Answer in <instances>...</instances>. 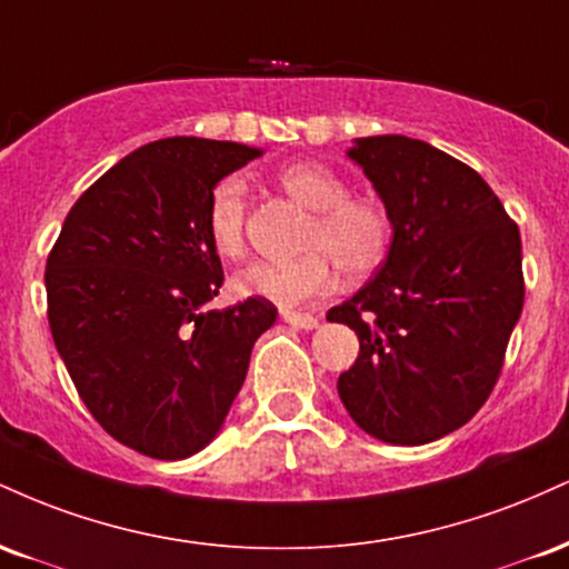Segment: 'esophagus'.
<instances>
[{
	"label": "esophagus",
	"instance_id": "34e87169",
	"mask_svg": "<svg viewBox=\"0 0 569 569\" xmlns=\"http://www.w3.org/2000/svg\"><path fill=\"white\" fill-rule=\"evenodd\" d=\"M283 321L297 326V329H316L318 316H312V312H283Z\"/></svg>",
	"mask_w": 569,
	"mask_h": 569
}]
</instances>
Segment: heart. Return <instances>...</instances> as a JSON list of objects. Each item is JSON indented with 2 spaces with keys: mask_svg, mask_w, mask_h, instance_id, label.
Instances as JSON below:
<instances>
[{
  "mask_svg": "<svg viewBox=\"0 0 569 569\" xmlns=\"http://www.w3.org/2000/svg\"><path fill=\"white\" fill-rule=\"evenodd\" d=\"M278 184L310 208L302 234L305 253L289 262H257L234 276L240 297L297 307L321 297L335 283V267L348 280L375 276L393 248V213L369 192H350L348 179L318 160H297L278 171ZM206 232L213 251L243 259L248 251V194L238 176L217 181L208 194Z\"/></svg>",
  "mask_w": 569,
  "mask_h": 569,
  "instance_id": "heart-1",
  "label": "heart"
}]
</instances>
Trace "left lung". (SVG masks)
Masks as SVG:
<instances>
[{
	"instance_id": "left-lung-1",
	"label": "left lung",
	"mask_w": 569,
	"mask_h": 569,
	"mask_svg": "<svg viewBox=\"0 0 569 569\" xmlns=\"http://www.w3.org/2000/svg\"><path fill=\"white\" fill-rule=\"evenodd\" d=\"M350 158L393 213L375 280L326 312L361 350L337 390L358 428L428 443L485 407L525 305L521 238L466 162L407 136L358 139Z\"/></svg>"
}]
</instances>
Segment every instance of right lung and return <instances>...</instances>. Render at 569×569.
<instances>
[{
    "mask_svg": "<svg viewBox=\"0 0 569 569\" xmlns=\"http://www.w3.org/2000/svg\"><path fill=\"white\" fill-rule=\"evenodd\" d=\"M257 154L187 136L147 143L84 189L48 257V321L71 382L98 426L147 457L181 460L219 433L276 323L257 297L200 312L224 280L208 194Z\"/></svg>",
    "mask_w": 569,
    "mask_h": 569,
    "instance_id": "1",
    "label": "right lung"
}]
</instances>
